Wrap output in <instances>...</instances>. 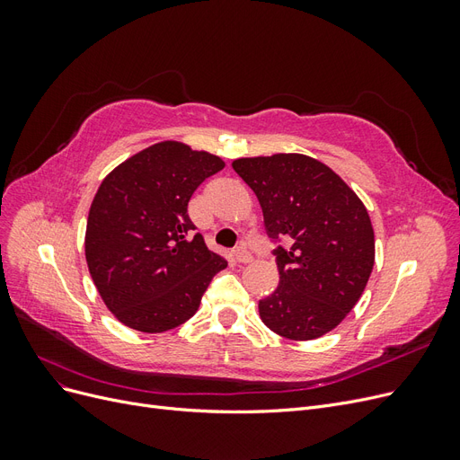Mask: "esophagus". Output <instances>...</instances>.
I'll use <instances>...</instances> for the list:
<instances>
[{"mask_svg": "<svg viewBox=\"0 0 460 460\" xmlns=\"http://www.w3.org/2000/svg\"><path fill=\"white\" fill-rule=\"evenodd\" d=\"M234 257H235V261L242 262V264H245V262H252V261H253V255L249 253L245 247H238V249H235V252H234Z\"/></svg>", "mask_w": 460, "mask_h": 460, "instance_id": "obj_1", "label": "esophagus"}]
</instances>
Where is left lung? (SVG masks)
<instances>
[{"label": "left lung", "instance_id": "1", "mask_svg": "<svg viewBox=\"0 0 460 460\" xmlns=\"http://www.w3.org/2000/svg\"><path fill=\"white\" fill-rule=\"evenodd\" d=\"M255 191L276 247L280 284L259 301L264 326L307 341L324 336L363 296L374 267L367 207L330 166L301 153L242 157L232 163Z\"/></svg>", "mask_w": 460, "mask_h": 460}]
</instances>
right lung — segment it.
<instances>
[{
    "mask_svg": "<svg viewBox=\"0 0 460 460\" xmlns=\"http://www.w3.org/2000/svg\"><path fill=\"white\" fill-rule=\"evenodd\" d=\"M225 161L182 142L153 144L111 171L86 225V262L107 309L124 326L161 333L198 313L228 267L205 245L188 203Z\"/></svg>",
    "mask_w": 460,
    "mask_h": 460,
    "instance_id": "add662e5",
    "label": "right lung"
}]
</instances>
